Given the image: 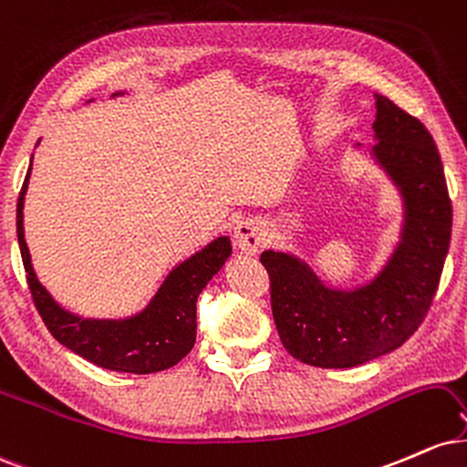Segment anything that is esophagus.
<instances>
[{
	"label": "esophagus",
	"mask_w": 467,
	"mask_h": 467,
	"mask_svg": "<svg viewBox=\"0 0 467 467\" xmlns=\"http://www.w3.org/2000/svg\"><path fill=\"white\" fill-rule=\"evenodd\" d=\"M234 238H235V244H238V249L249 255L260 254L262 246L266 244L265 227H262V223L255 221V218H244V221L235 224Z\"/></svg>",
	"instance_id": "esophagus-1"
}]
</instances>
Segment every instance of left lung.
<instances>
[{
  "instance_id": "obj_1",
  "label": "left lung",
  "mask_w": 467,
  "mask_h": 467,
  "mask_svg": "<svg viewBox=\"0 0 467 467\" xmlns=\"http://www.w3.org/2000/svg\"><path fill=\"white\" fill-rule=\"evenodd\" d=\"M374 98L376 144L367 155L402 205L398 240L380 268L354 286H332L297 254L266 249L260 257L284 348L323 369L365 365L407 341L431 308L451 246L452 205L435 141L387 96Z\"/></svg>"
}]
</instances>
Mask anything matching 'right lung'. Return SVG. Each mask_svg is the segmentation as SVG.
Returning <instances> with one entry per match:
<instances>
[{
  "label": "right lung",
  "instance_id": "right-lung-1",
  "mask_svg": "<svg viewBox=\"0 0 467 467\" xmlns=\"http://www.w3.org/2000/svg\"><path fill=\"white\" fill-rule=\"evenodd\" d=\"M124 93L118 91L111 98ZM30 174L32 159L16 201V238L32 299L52 337L89 363L122 374H155L185 358L196 341V299L232 255L229 235H218L170 268L150 301L133 315L82 317L60 306L38 282L32 266L24 234V202Z\"/></svg>",
  "mask_w": 467,
  "mask_h": 467
}]
</instances>
